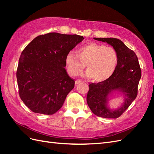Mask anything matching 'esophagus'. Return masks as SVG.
I'll use <instances>...</instances> for the list:
<instances>
[{"label":"esophagus","mask_w":154,"mask_h":154,"mask_svg":"<svg viewBox=\"0 0 154 154\" xmlns=\"http://www.w3.org/2000/svg\"><path fill=\"white\" fill-rule=\"evenodd\" d=\"M82 83V81H81V80H77L76 81H75V85H78V84H80V83Z\"/></svg>","instance_id":"esophagus-1"}]
</instances>
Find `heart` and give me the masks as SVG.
I'll return each mask as SVG.
<instances>
[{
	"label": "heart",
	"instance_id": "1",
	"mask_svg": "<svg viewBox=\"0 0 154 154\" xmlns=\"http://www.w3.org/2000/svg\"><path fill=\"white\" fill-rule=\"evenodd\" d=\"M77 54L69 52L65 57L67 69L71 76L79 75L85 65V76L102 82L112 76L118 64L116 50L103 44L89 43L78 48Z\"/></svg>",
	"mask_w": 154,
	"mask_h": 154
}]
</instances>
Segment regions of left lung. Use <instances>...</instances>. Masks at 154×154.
I'll list each match as a JSON object with an SVG mask.
<instances>
[{"mask_svg": "<svg viewBox=\"0 0 154 154\" xmlns=\"http://www.w3.org/2000/svg\"><path fill=\"white\" fill-rule=\"evenodd\" d=\"M93 38L113 47L118 54V64L114 73L107 80L89 85L87 102L91 111L97 116L116 119L136 98L141 79V69L136 54L121 40L109 38ZM116 91L123 94L124 102L118 109H111L108 106L109 98Z\"/></svg>", "mask_w": 154, "mask_h": 154, "instance_id": "obj_1", "label": "left lung"}]
</instances>
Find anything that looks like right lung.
<instances>
[{
  "label": "right lung",
  "instance_id": "obj_1",
  "mask_svg": "<svg viewBox=\"0 0 154 154\" xmlns=\"http://www.w3.org/2000/svg\"><path fill=\"white\" fill-rule=\"evenodd\" d=\"M81 35L51 32L34 38L20 55L16 79L19 95L32 112L51 115L63 106L75 81L65 67Z\"/></svg>",
  "mask_w": 154,
  "mask_h": 154
}]
</instances>
